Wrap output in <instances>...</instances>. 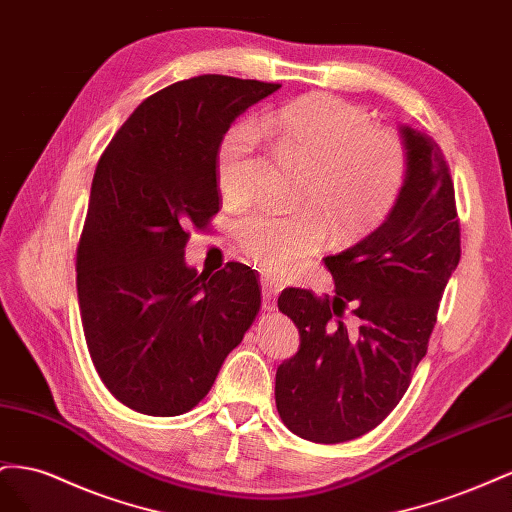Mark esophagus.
Here are the masks:
<instances>
[{"instance_id": "1", "label": "esophagus", "mask_w": 512, "mask_h": 512, "mask_svg": "<svg viewBox=\"0 0 512 512\" xmlns=\"http://www.w3.org/2000/svg\"><path fill=\"white\" fill-rule=\"evenodd\" d=\"M283 287L276 283V281H272L270 276H264V279H261V294H264V309L266 311H272L274 309V298H276V294H279Z\"/></svg>"}]
</instances>
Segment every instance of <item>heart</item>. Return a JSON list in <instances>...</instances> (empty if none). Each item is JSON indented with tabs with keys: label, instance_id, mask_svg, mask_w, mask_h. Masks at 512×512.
I'll use <instances>...</instances> for the list:
<instances>
[{
	"label": "heart",
	"instance_id": "1",
	"mask_svg": "<svg viewBox=\"0 0 512 512\" xmlns=\"http://www.w3.org/2000/svg\"><path fill=\"white\" fill-rule=\"evenodd\" d=\"M255 132L309 160L304 203L328 218L334 236H364L397 206L407 180L403 141L392 130L375 128L367 109L324 92L270 109L255 126L229 130L218 143L214 163L225 199L242 201L251 193ZM238 238L255 266L283 276L324 244L326 225L317 212H257L240 223Z\"/></svg>",
	"mask_w": 512,
	"mask_h": 512
}]
</instances>
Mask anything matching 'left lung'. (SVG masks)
Segmentation results:
<instances>
[{
  "instance_id": "8db88e82",
  "label": "left lung",
  "mask_w": 512,
  "mask_h": 512,
  "mask_svg": "<svg viewBox=\"0 0 512 512\" xmlns=\"http://www.w3.org/2000/svg\"><path fill=\"white\" fill-rule=\"evenodd\" d=\"M401 133L403 193L382 227L324 259L334 296L296 287L279 296L300 349L276 371V410L291 433L315 444L356 440L397 407L461 259L455 184L440 145L410 126ZM349 303L354 331L342 319Z\"/></svg>"
}]
</instances>
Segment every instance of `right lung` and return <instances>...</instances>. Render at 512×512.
<instances>
[{
	"label": "right lung",
	"instance_id": "right-lung-1",
	"mask_svg": "<svg viewBox=\"0 0 512 512\" xmlns=\"http://www.w3.org/2000/svg\"><path fill=\"white\" fill-rule=\"evenodd\" d=\"M279 83L201 75L145 98L102 152L77 244L87 349L115 399L148 416L191 412L261 309L238 261L188 268L184 248L221 210L216 150Z\"/></svg>",
	"mask_w": 512,
	"mask_h": 512
}]
</instances>
